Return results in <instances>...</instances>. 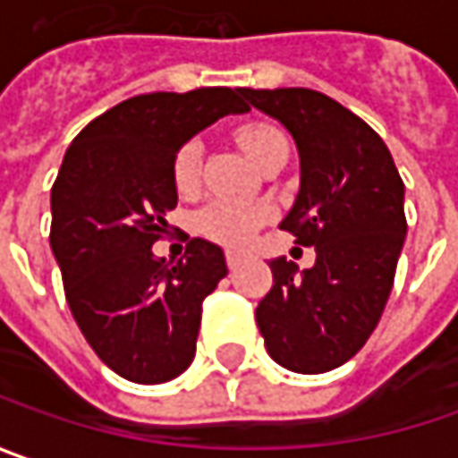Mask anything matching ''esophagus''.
Listing matches in <instances>:
<instances>
[{
	"instance_id": "34e87169",
	"label": "esophagus",
	"mask_w": 458,
	"mask_h": 458,
	"mask_svg": "<svg viewBox=\"0 0 458 458\" xmlns=\"http://www.w3.org/2000/svg\"><path fill=\"white\" fill-rule=\"evenodd\" d=\"M225 261H228L230 268H238L241 267V261H243V256H241L238 250H228V253H225Z\"/></svg>"
}]
</instances>
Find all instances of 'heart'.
Returning a JSON list of instances; mask_svg holds the SVG:
<instances>
[{
  "label": "heart",
  "instance_id": "obj_1",
  "mask_svg": "<svg viewBox=\"0 0 458 458\" xmlns=\"http://www.w3.org/2000/svg\"><path fill=\"white\" fill-rule=\"evenodd\" d=\"M238 146L243 148V153L249 156L253 164H259L268 150L274 146H279L284 140V135L274 125L267 123H249L241 125L235 132ZM199 166H202V146L199 140H190L184 143L176 158H174V182L179 191H191L197 187L199 179ZM267 212L256 208H246V205H235V202H209L208 208L199 209L197 215V228L199 233H205L208 238L225 243V246H243L249 243L250 235L256 233V228L264 223Z\"/></svg>",
  "mask_w": 458,
  "mask_h": 458
}]
</instances>
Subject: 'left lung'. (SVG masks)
<instances>
[{
  "label": "left lung",
  "instance_id": "1",
  "mask_svg": "<svg viewBox=\"0 0 458 458\" xmlns=\"http://www.w3.org/2000/svg\"><path fill=\"white\" fill-rule=\"evenodd\" d=\"M282 123L300 156V191L279 228L315 249L297 271L271 259L274 287L256 308L268 356L297 374L346 364L374 333L405 243V184L385 140L312 89H243Z\"/></svg>",
  "mask_w": 458,
  "mask_h": 458
}]
</instances>
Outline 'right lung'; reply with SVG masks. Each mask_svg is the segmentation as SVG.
<instances>
[{
    "label": "right lung",
    "mask_w": 458,
    "mask_h": 458,
    "mask_svg": "<svg viewBox=\"0 0 458 458\" xmlns=\"http://www.w3.org/2000/svg\"><path fill=\"white\" fill-rule=\"evenodd\" d=\"M243 89L153 91L81 130L50 191V249L76 326L107 367L138 385L187 371L202 302L228 274L225 253L191 238L179 261L150 246L176 208L174 158L197 132L243 114Z\"/></svg>",
    "instance_id": "1"
}]
</instances>
